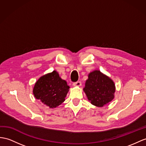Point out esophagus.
Segmentation results:
<instances>
[{"mask_svg":"<svg viewBox=\"0 0 146 146\" xmlns=\"http://www.w3.org/2000/svg\"><path fill=\"white\" fill-rule=\"evenodd\" d=\"M81 85H82V83H81L80 81H77V82H74V83H73V85H74V86L80 87Z\"/></svg>","mask_w":146,"mask_h":146,"instance_id":"esophagus-1","label":"esophagus"}]
</instances>
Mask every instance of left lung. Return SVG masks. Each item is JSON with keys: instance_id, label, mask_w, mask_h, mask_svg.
<instances>
[{"instance_id": "left-lung-1", "label": "left lung", "mask_w": 146, "mask_h": 146, "mask_svg": "<svg viewBox=\"0 0 146 146\" xmlns=\"http://www.w3.org/2000/svg\"><path fill=\"white\" fill-rule=\"evenodd\" d=\"M84 90L92 105L101 107L114 98L115 87L108 77L95 70L88 75Z\"/></svg>"}]
</instances>
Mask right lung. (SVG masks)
Wrapping results in <instances>:
<instances>
[{
	"label": "right lung",
	"instance_id": "right-lung-1",
	"mask_svg": "<svg viewBox=\"0 0 146 146\" xmlns=\"http://www.w3.org/2000/svg\"><path fill=\"white\" fill-rule=\"evenodd\" d=\"M69 88L66 81L62 80L54 70L39 79L35 85L33 94L38 100L53 108L64 102Z\"/></svg>",
	"mask_w": 146,
	"mask_h": 146
}]
</instances>
